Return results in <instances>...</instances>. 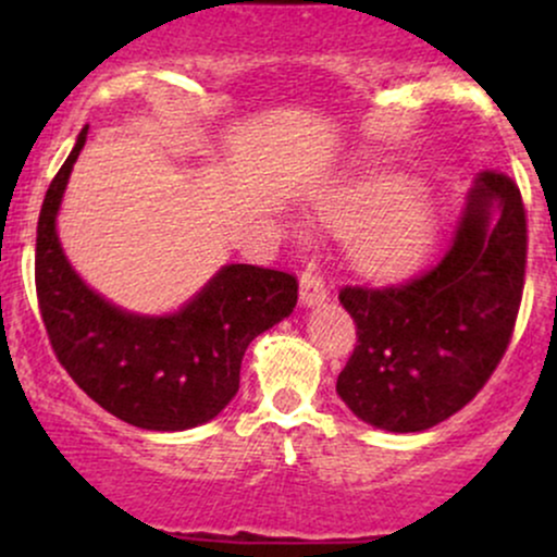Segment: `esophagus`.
<instances>
[{"mask_svg":"<svg viewBox=\"0 0 557 557\" xmlns=\"http://www.w3.org/2000/svg\"><path fill=\"white\" fill-rule=\"evenodd\" d=\"M327 296H330L327 285H324L322 274H319L314 267H309V270L300 274V300H304L306 306L322 304Z\"/></svg>","mask_w":557,"mask_h":557,"instance_id":"obj_1","label":"esophagus"}]
</instances>
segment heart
<instances>
[{
  "label": "heart",
  "mask_w": 557,
  "mask_h": 557,
  "mask_svg": "<svg viewBox=\"0 0 557 557\" xmlns=\"http://www.w3.org/2000/svg\"><path fill=\"white\" fill-rule=\"evenodd\" d=\"M395 185L369 190L356 207L335 216L341 227H359L389 206L391 209L356 235L354 259L361 270L372 274H400L411 270L424 257L432 240V222L426 209L417 201H398Z\"/></svg>",
  "instance_id": "1"
}]
</instances>
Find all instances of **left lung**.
Masks as SVG:
<instances>
[{
	"label": "left lung",
	"instance_id": "obj_1",
	"mask_svg": "<svg viewBox=\"0 0 557 557\" xmlns=\"http://www.w3.org/2000/svg\"><path fill=\"white\" fill-rule=\"evenodd\" d=\"M527 272V209L519 185L479 172L450 246L398 285H345L341 304L359 345L337 395L361 421L424 432L458 413L508 350Z\"/></svg>",
	"mask_w": 557,
	"mask_h": 557
}]
</instances>
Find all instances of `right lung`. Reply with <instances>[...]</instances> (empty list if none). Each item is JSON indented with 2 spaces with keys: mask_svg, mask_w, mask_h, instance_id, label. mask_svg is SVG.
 <instances>
[{
  "mask_svg": "<svg viewBox=\"0 0 557 557\" xmlns=\"http://www.w3.org/2000/svg\"><path fill=\"white\" fill-rule=\"evenodd\" d=\"M75 149L44 196L36 230V296L57 361L112 417L154 432L207 424L240 385L253 337L290 314L298 280L253 264H227L170 317H138L96 296L73 272L57 238V209Z\"/></svg>",
  "mask_w": 557,
  "mask_h": 557,
  "instance_id": "add662e5",
  "label": "right lung"
}]
</instances>
